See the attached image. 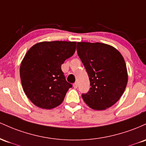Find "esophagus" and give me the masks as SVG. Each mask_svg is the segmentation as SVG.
<instances>
[{
    "instance_id": "1",
    "label": "esophagus",
    "mask_w": 146,
    "mask_h": 146,
    "mask_svg": "<svg viewBox=\"0 0 146 146\" xmlns=\"http://www.w3.org/2000/svg\"><path fill=\"white\" fill-rule=\"evenodd\" d=\"M73 87L75 88V89H76V88H78V83H74Z\"/></svg>"
}]
</instances>
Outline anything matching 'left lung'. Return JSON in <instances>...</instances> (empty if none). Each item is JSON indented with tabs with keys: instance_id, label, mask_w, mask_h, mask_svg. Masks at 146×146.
Returning a JSON list of instances; mask_svg holds the SVG:
<instances>
[{
	"instance_id": "obj_1",
	"label": "left lung",
	"mask_w": 146,
	"mask_h": 146,
	"mask_svg": "<svg viewBox=\"0 0 146 146\" xmlns=\"http://www.w3.org/2000/svg\"><path fill=\"white\" fill-rule=\"evenodd\" d=\"M76 50L88 74L90 90L82 94L95 110H104L117 102L127 83L123 57L116 48L101 42H78Z\"/></svg>"
}]
</instances>
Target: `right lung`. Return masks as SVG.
<instances>
[{"mask_svg": "<svg viewBox=\"0 0 146 146\" xmlns=\"http://www.w3.org/2000/svg\"><path fill=\"white\" fill-rule=\"evenodd\" d=\"M76 42L43 41L27 52L20 67L24 92L37 107L50 110L59 106L72 84L65 80L61 65L74 54Z\"/></svg>", "mask_w": 146, "mask_h": 146, "instance_id": "right-lung-1", "label": "right lung"}]
</instances>
